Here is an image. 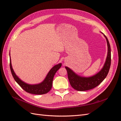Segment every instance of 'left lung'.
<instances>
[{
  "label": "left lung",
  "instance_id": "1",
  "mask_svg": "<svg viewBox=\"0 0 121 121\" xmlns=\"http://www.w3.org/2000/svg\"><path fill=\"white\" fill-rule=\"evenodd\" d=\"M100 33L104 35L107 40L108 54L103 67L99 71L92 76L86 77L77 74L70 68L68 67H65L68 72V79L71 85L76 90L84 91L92 89L99 85L108 75L111 63V46L106 36L103 33L101 32Z\"/></svg>",
  "mask_w": 121,
  "mask_h": 121
}]
</instances>
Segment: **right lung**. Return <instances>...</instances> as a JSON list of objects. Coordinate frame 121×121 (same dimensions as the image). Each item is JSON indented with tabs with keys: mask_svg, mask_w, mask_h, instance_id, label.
<instances>
[{
	"mask_svg": "<svg viewBox=\"0 0 121 121\" xmlns=\"http://www.w3.org/2000/svg\"><path fill=\"white\" fill-rule=\"evenodd\" d=\"M10 57V69L12 75L16 82L22 88L26 91V92L33 94H44L48 92L51 90L52 86V81L54 75L58 69L61 67V63H60L57 65H55L48 73L46 77L44 79L43 81L41 83L36 84H28L22 81L14 73L12 67V62L9 53Z\"/></svg>",
	"mask_w": 121,
	"mask_h": 121,
	"instance_id": "1",
	"label": "right lung"
}]
</instances>
